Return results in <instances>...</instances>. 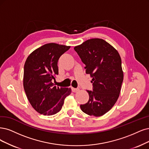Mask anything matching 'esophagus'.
Segmentation results:
<instances>
[{
  "label": "esophagus",
  "mask_w": 149,
  "mask_h": 149,
  "mask_svg": "<svg viewBox=\"0 0 149 149\" xmlns=\"http://www.w3.org/2000/svg\"><path fill=\"white\" fill-rule=\"evenodd\" d=\"M80 90L79 88H72V91L74 93H76L79 91Z\"/></svg>",
  "instance_id": "34e87169"
}]
</instances>
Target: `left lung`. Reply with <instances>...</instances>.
<instances>
[{
    "instance_id": "1",
    "label": "left lung",
    "mask_w": 149,
    "mask_h": 149,
    "mask_svg": "<svg viewBox=\"0 0 149 149\" xmlns=\"http://www.w3.org/2000/svg\"><path fill=\"white\" fill-rule=\"evenodd\" d=\"M92 78L89 100L80 105L84 113L100 117L111 110L120 95L123 72L117 50L101 38H91L74 47Z\"/></svg>"
}]
</instances>
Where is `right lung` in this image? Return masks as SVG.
Segmentation results:
<instances>
[{"instance_id": "1", "label": "right lung", "mask_w": 149, "mask_h": 149, "mask_svg": "<svg viewBox=\"0 0 149 149\" xmlns=\"http://www.w3.org/2000/svg\"><path fill=\"white\" fill-rule=\"evenodd\" d=\"M70 46L49 43L32 52L24 66L23 86L32 107L40 114L52 115L61 109L70 88L54 86L58 74V61Z\"/></svg>"}]
</instances>
